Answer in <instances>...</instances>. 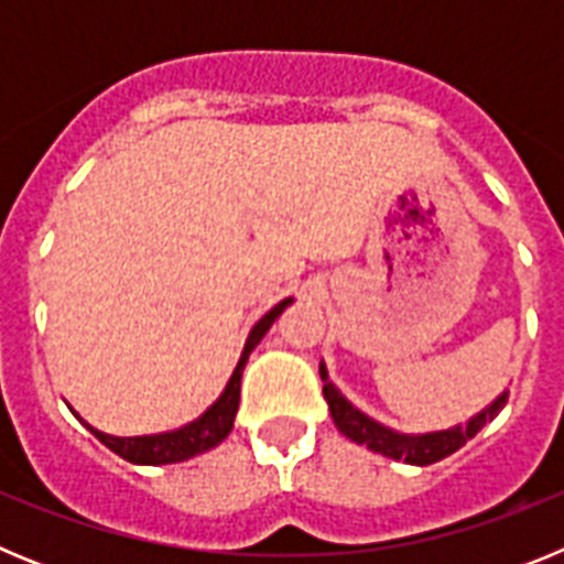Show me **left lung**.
Returning <instances> with one entry per match:
<instances>
[{
    "label": "left lung",
    "mask_w": 564,
    "mask_h": 564,
    "mask_svg": "<svg viewBox=\"0 0 564 564\" xmlns=\"http://www.w3.org/2000/svg\"><path fill=\"white\" fill-rule=\"evenodd\" d=\"M318 372H322V381H325V390L322 392H325L327 406H330V415L333 421H336L338 432L350 437V441L364 443L367 449L378 452V455L392 457V460L412 463V466H430V463L443 460V457H449L452 452L460 449V446H466V441H471L488 421H495L497 412H500L508 401V392L497 395V401L491 403V406H486L482 412H477L466 426H452V430L443 432H426V435H403V432L387 430L383 423L372 421V417L364 415L361 410H356V406L336 390V383L327 381L325 364L318 367Z\"/></svg>",
    "instance_id": "obj_1"
}]
</instances>
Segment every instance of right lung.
I'll use <instances>...</instances> for the list:
<instances>
[{
  "mask_svg": "<svg viewBox=\"0 0 564 564\" xmlns=\"http://www.w3.org/2000/svg\"><path fill=\"white\" fill-rule=\"evenodd\" d=\"M293 299H282L276 307L265 313V316L259 318L253 330L248 333V341H246V350L239 356L237 370L234 376L228 378L226 390L217 401L203 412L197 421L186 423L181 430L174 432H163V435H143V437H115L107 435V432H98L93 430L89 423H84L104 446L115 452V455H121L123 460L129 463H138V466H163V463H181L188 460V457L200 455V452L214 449L217 443H223L228 437V432L234 430V417H237V406H239V381H242V370H246V361L251 356V350L262 341L271 325L279 318V313L285 311L291 305ZM82 421V417H78Z\"/></svg>",
  "mask_w": 564,
  "mask_h": 564,
  "instance_id": "1",
  "label": "right lung"
}]
</instances>
